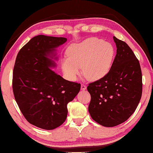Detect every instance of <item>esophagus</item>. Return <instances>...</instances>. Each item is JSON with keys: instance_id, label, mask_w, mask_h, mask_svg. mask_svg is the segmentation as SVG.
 Masks as SVG:
<instances>
[{"instance_id": "1", "label": "esophagus", "mask_w": 153, "mask_h": 153, "mask_svg": "<svg viewBox=\"0 0 153 153\" xmlns=\"http://www.w3.org/2000/svg\"><path fill=\"white\" fill-rule=\"evenodd\" d=\"M81 89L82 90H85L86 89V84H82L81 85Z\"/></svg>"}]
</instances>
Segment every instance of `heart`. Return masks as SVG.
I'll list each match as a JSON object with an SVG mask.
<instances>
[{"label": "heart", "mask_w": 153, "mask_h": 153, "mask_svg": "<svg viewBox=\"0 0 153 153\" xmlns=\"http://www.w3.org/2000/svg\"><path fill=\"white\" fill-rule=\"evenodd\" d=\"M67 59L62 61V69L67 78L76 80L81 74L90 81L104 77L112 66L115 49L111 43L92 37L71 45L67 50Z\"/></svg>", "instance_id": "b5f03b06"}]
</instances>
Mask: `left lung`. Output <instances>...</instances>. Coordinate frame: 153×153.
<instances>
[{"label":"left lung","instance_id":"obj_1","mask_svg":"<svg viewBox=\"0 0 153 153\" xmlns=\"http://www.w3.org/2000/svg\"><path fill=\"white\" fill-rule=\"evenodd\" d=\"M117 54L110 71L102 78L90 83L88 111L96 122L105 127L123 123L134 113L142 93L139 61L123 41L113 36Z\"/></svg>","mask_w":153,"mask_h":153}]
</instances>
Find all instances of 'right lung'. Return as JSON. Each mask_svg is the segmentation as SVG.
<instances>
[{
	"instance_id": "1",
	"label": "right lung",
	"mask_w": 153,
	"mask_h": 153,
	"mask_svg": "<svg viewBox=\"0 0 153 153\" xmlns=\"http://www.w3.org/2000/svg\"><path fill=\"white\" fill-rule=\"evenodd\" d=\"M66 41L63 37L35 36L20 49L15 63L13 91L21 112L30 123L47 130L65 122L67 105L81 88L51 69L56 65L50 58Z\"/></svg>"
}]
</instances>
